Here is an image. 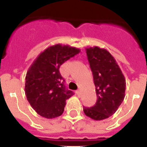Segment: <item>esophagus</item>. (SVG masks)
I'll return each instance as SVG.
<instances>
[{"label":"esophagus","instance_id":"esophagus-1","mask_svg":"<svg viewBox=\"0 0 147 147\" xmlns=\"http://www.w3.org/2000/svg\"><path fill=\"white\" fill-rule=\"evenodd\" d=\"M76 94H77V95H80V89H78V90H76Z\"/></svg>","mask_w":147,"mask_h":147}]
</instances>
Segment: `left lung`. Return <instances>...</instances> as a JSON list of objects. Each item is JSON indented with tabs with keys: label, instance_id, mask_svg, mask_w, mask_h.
<instances>
[{
	"label": "left lung",
	"instance_id": "1",
	"mask_svg": "<svg viewBox=\"0 0 147 147\" xmlns=\"http://www.w3.org/2000/svg\"><path fill=\"white\" fill-rule=\"evenodd\" d=\"M86 53L98 100L94 107H84V112L94 120H102L114 114L124 101L126 81L115 59L107 49L89 47Z\"/></svg>",
	"mask_w": 147,
	"mask_h": 147
}]
</instances>
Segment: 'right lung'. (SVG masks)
Listing matches in <instances>:
<instances>
[{"label": "right lung", "instance_id": "right-lung-1", "mask_svg": "<svg viewBox=\"0 0 147 147\" xmlns=\"http://www.w3.org/2000/svg\"><path fill=\"white\" fill-rule=\"evenodd\" d=\"M80 51L69 45H54L40 53L28 69L25 94L32 107L42 117L53 119L63 113L66 100L73 92L65 88L59 68Z\"/></svg>", "mask_w": 147, "mask_h": 147}]
</instances>
